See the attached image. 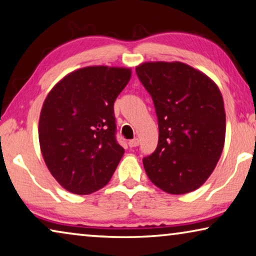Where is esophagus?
Masks as SVG:
<instances>
[{
  "instance_id": "1",
  "label": "esophagus",
  "mask_w": 256,
  "mask_h": 256,
  "mask_svg": "<svg viewBox=\"0 0 256 256\" xmlns=\"http://www.w3.org/2000/svg\"><path fill=\"white\" fill-rule=\"evenodd\" d=\"M128 146L131 148H134L136 146H139V139H133V140H130L128 141Z\"/></svg>"
}]
</instances>
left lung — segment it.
I'll list each match as a JSON object with an SVG mask.
<instances>
[{
    "instance_id": "8db88e82",
    "label": "left lung",
    "mask_w": 256,
    "mask_h": 256,
    "mask_svg": "<svg viewBox=\"0 0 256 256\" xmlns=\"http://www.w3.org/2000/svg\"><path fill=\"white\" fill-rule=\"evenodd\" d=\"M136 71L158 120V147L142 160L148 178L170 194L199 188L215 169L226 140L218 87L182 62H146Z\"/></svg>"
}]
</instances>
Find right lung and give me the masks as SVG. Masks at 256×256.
Wrapping results in <instances>:
<instances>
[{
    "label": "right lung",
    "mask_w": 256,
    "mask_h": 256,
    "mask_svg": "<svg viewBox=\"0 0 256 256\" xmlns=\"http://www.w3.org/2000/svg\"><path fill=\"white\" fill-rule=\"evenodd\" d=\"M131 68L87 66L60 80L41 109L39 142L46 166L68 192L85 196L108 184L124 154L114 104Z\"/></svg>",
    "instance_id": "1"
}]
</instances>
